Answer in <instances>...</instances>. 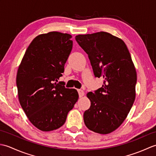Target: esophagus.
Returning a JSON list of instances; mask_svg holds the SVG:
<instances>
[{"label": "esophagus", "mask_w": 156, "mask_h": 156, "mask_svg": "<svg viewBox=\"0 0 156 156\" xmlns=\"http://www.w3.org/2000/svg\"><path fill=\"white\" fill-rule=\"evenodd\" d=\"M78 92L79 94V97H82L84 95V92L82 90H81V89H78Z\"/></svg>", "instance_id": "esophagus-1"}]
</instances>
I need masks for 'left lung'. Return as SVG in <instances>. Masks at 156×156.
Wrapping results in <instances>:
<instances>
[{
	"mask_svg": "<svg viewBox=\"0 0 156 156\" xmlns=\"http://www.w3.org/2000/svg\"><path fill=\"white\" fill-rule=\"evenodd\" d=\"M75 39L88 54L95 77L104 78L101 88L87 93L91 105L84 123L95 133H110L125 121L135 98L137 73L130 53L122 39L107 32Z\"/></svg>",
	"mask_w": 156,
	"mask_h": 156,
	"instance_id": "1",
	"label": "left lung"
}]
</instances>
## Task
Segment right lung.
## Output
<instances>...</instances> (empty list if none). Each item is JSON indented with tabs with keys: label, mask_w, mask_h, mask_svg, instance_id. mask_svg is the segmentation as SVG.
I'll list each match as a JSON object with an SVG mask.
<instances>
[{
	"label": "right lung",
	"mask_w": 156,
	"mask_h": 156,
	"mask_svg": "<svg viewBox=\"0 0 156 156\" xmlns=\"http://www.w3.org/2000/svg\"><path fill=\"white\" fill-rule=\"evenodd\" d=\"M72 35L52 31L37 36L29 45L16 74L19 102L29 120L43 131L64 124L78 99L75 89L56 83L70 54Z\"/></svg>",
	"instance_id": "1"
}]
</instances>
